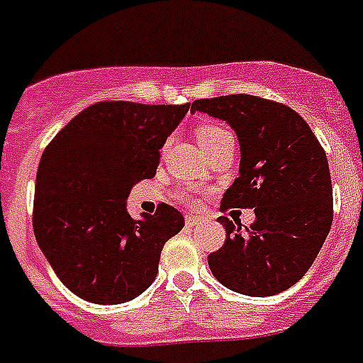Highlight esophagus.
Wrapping results in <instances>:
<instances>
[{
    "instance_id": "esophagus-1",
    "label": "esophagus",
    "mask_w": 363,
    "mask_h": 363,
    "mask_svg": "<svg viewBox=\"0 0 363 363\" xmlns=\"http://www.w3.org/2000/svg\"><path fill=\"white\" fill-rule=\"evenodd\" d=\"M203 219L199 218V216H186V227H196V225H199Z\"/></svg>"
}]
</instances>
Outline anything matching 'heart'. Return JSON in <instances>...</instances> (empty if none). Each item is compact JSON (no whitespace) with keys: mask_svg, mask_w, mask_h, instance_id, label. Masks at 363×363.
<instances>
[{"mask_svg":"<svg viewBox=\"0 0 363 363\" xmlns=\"http://www.w3.org/2000/svg\"><path fill=\"white\" fill-rule=\"evenodd\" d=\"M221 133H227V129H223V127H219V125H203L199 130H197V140H199V144H203V142H208V140L216 138L218 135H221ZM181 197L184 203H188V205H194L197 201V190H184L181 191Z\"/></svg>","mask_w":363,"mask_h":363,"instance_id":"b5f03b06","label":"heart"}]
</instances>
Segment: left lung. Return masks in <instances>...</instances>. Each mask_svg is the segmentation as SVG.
<instances>
[{"mask_svg": "<svg viewBox=\"0 0 363 363\" xmlns=\"http://www.w3.org/2000/svg\"><path fill=\"white\" fill-rule=\"evenodd\" d=\"M230 125L240 144L238 179L221 206L255 208L251 227L227 230L208 255L212 275L236 294L267 297L288 290L310 269L332 225V184L327 155L308 123L290 106L249 94L191 103Z\"/></svg>", "mask_w": 363, "mask_h": 363, "instance_id": "8db88e82", "label": "left lung"}]
</instances>
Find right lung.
Wrapping results in <instances>:
<instances>
[{
  "instance_id": "1",
  "label": "right lung",
  "mask_w": 363,
  "mask_h": 363,
  "mask_svg": "<svg viewBox=\"0 0 363 363\" xmlns=\"http://www.w3.org/2000/svg\"><path fill=\"white\" fill-rule=\"evenodd\" d=\"M190 105L103 101L79 112L38 164L33 227L69 291L96 304L133 301L153 284L164 243L184 227L177 208L127 212L136 182L157 173L160 149Z\"/></svg>"
}]
</instances>
